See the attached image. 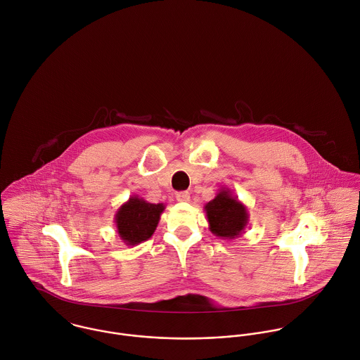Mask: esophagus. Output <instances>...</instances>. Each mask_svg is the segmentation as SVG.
Listing matches in <instances>:
<instances>
[{
    "instance_id": "obj_1",
    "label": "esophagus",
    "mask_w": 360,
    "mask_h": 360,
    "mask_svg": "<svg viewBox=\"0 0 360 360\" xmlns=\"http://www.w3.org/2000/svg\"><path fill=\"white\" fill-rule=\"evenodd\" d=\"M175 198H176V200L178 202H189L191 200V193L189 192H178L176 195H175Z\"/></svg>"
}]
</instances>
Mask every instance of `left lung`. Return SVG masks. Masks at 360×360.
Instances as JSON below:
<instances>
[{
  "mask_svg": "<svg viewBox=\"0 0 360 360\" xmlns=\"http://www.w3.org/2000/svg\"><path fill=\"white\" fill-rule=\"evenodd\" d=\"M205 212L210 231L222 239L240 236L249 224L246 206L228 188L218 191L214 199L205 206Z\"/></svg>",
  "mask_w": 360,
  "mask_h": 360,
  "instance_id": "obj_1",
  "label": "left lung"
}]
</instances>
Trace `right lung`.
<instances>
[{"instance_id": "add662e5", "label": "right lung", "mask_w": 360, "mask_h": 360, "mask_svg": "<svg viewBox=\"0 0 360 360\" xmlns=\"http://www.w3.org/2000/svg\"><path fill=\"white\" fill-rule=\"evenodd\" d=\"M164 210L162 203L154 205L139 196H131L114 217L118 236L128 246L142 243L154 233Z\"/></svg>"}]
</instances>
